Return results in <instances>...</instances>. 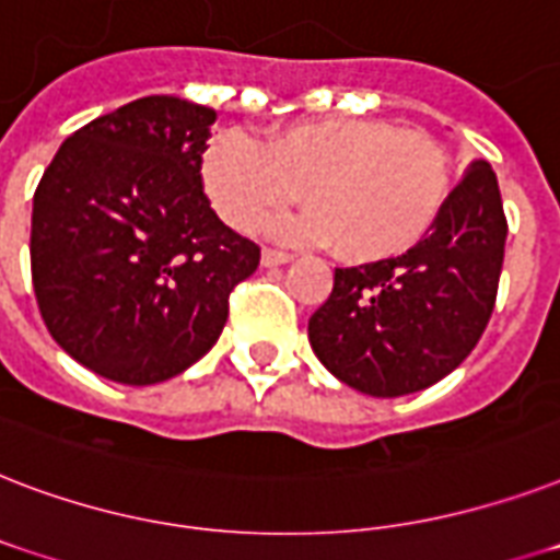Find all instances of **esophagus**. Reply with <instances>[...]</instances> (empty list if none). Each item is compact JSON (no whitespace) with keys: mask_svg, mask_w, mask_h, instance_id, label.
<instances>
[{"mask_svg":"<svg viewBox=\"0 0 560 560\" xmlns=\"http://www.w3.org/2000/svg\"><path fill=\"white\" fill-rule=\"evenodd\" d=\"M289 259H292V254H285V250H277V248H266V250H262V266H266V268L285 266Z\"/></svg>","mask_w":560,"mask_h":560,"instance_id":"obj_1","label":"esophagus"}]
</instances>
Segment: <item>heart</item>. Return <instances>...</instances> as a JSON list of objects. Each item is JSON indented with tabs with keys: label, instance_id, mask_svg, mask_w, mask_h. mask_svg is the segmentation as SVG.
Segmentation results:
<instances>
[{
	"label": "heart",
	"instance_id": "heart-1",
	"mask_svg": "<svg viewBox=\"0 0 560 560\" xmlns=\"http://www.w3.org/2000/svg\"><path fill=\"white\" fill-rule=\"evenodd\" d=\"M201 184L215 212L242 233L259 231L306 195L312 210L277 224L280 236L332 242L348 262H376L406 254L432 231L453 172L429 133L332 116L289 125L266 145L240 131L212 137Z\"/></svg>",
	"mask_w": 560,
	"mask_h": 560
}]
</instances>
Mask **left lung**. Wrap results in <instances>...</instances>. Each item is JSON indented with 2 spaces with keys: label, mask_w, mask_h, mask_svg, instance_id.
I'll list each match as a JSON object with an SVG mask.
<instances>
[{
  "label": "left lung",
  "mask_w": 560,
  "mask_h": 560,
  "mask_svg": "<svg viewBox=\"0 0 560 560\" xmlns=\"http://www.w3.org/2000/svg\"><path fill=\"white\" fill-rule=\"evenodd\" d=\"M505 236L497 175L476 160L415 248L336 268L332 292L310 318L320 365L371 397H402L444 380L491 320Z\"/></svg>",
  "instance_id": "1"
}]
</instances>
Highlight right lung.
<instances>
[{
	"label": "right lung",
	"instance_id": "right-lung-1",
	"mask_svg": "<svg viewBox=\"0 0 560 560\" xmlns=\"http://www.w3.org/2000/svg\"><path fill=\"white\" fill-rule=\"evenodd\" d=\"M215 110L145 95L67 137L32 210V283L51 339L93 374L154 385L219 341L259 245L210 207Z\"/></svg>",
	"mask_w": 560,
	"mask_h": 560
}]
</instances>
